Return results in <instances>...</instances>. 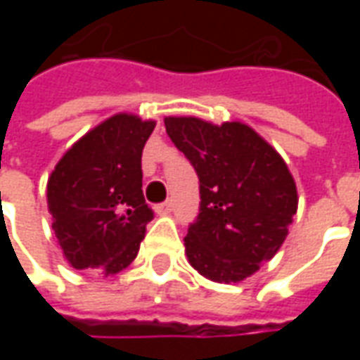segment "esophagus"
Here are the masks:
<instances>
[{"mask_svg": "<svg viewBox=\"0 0 360 360\" xmlns=\"http://www.w3.org/2000/svg\"><path fill=\"white\" fill-rule=\"evenodd\" d=\"M172 210H173V202H172V200L158 204V206H156V214H160V216H165V214H169V212H172Z\"/></svg>", "mask_w": 360, "mask_h": 360, "instance_id": "34e87169", "label": "esophagus"}]
</instances>
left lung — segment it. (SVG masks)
<instances>
[{
  "instance_id": "left-lung-1",
  "label": "left lung",
  "mask_w": 360,
  "mask_h": 360,
  "mask_svg": "<svg viewBox=\"0 0 360 360\" xmlns=\"http://www.w3.org/2000/svg\"><path fill=\"white\" fill-rule=\"evenodd\" d=\"M200 181V212L185 237L188 264L218 283L250 278L285 241L297 185L278 150L241 121L165 117Z\"/></svg>"
}]
</instances>
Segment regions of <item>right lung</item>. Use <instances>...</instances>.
<instances>
[{
	"instance_id": "1",
	"label": "right lung",
	"mask_w": 360,
	"mask_h": 360,
	"mask_svg": "<svg viewBox=\"0 0 360 360\" xmlns=\"http://www.w3.org/2000/svg\"><path fill=\"white\" fill-rule=\"evenodd\" d=\"M156 121L115 113L90 129L48 179V210L75 270L117 274L133 262L154 212L142 195V148Z\"/></svg>"
}]
</instances>
